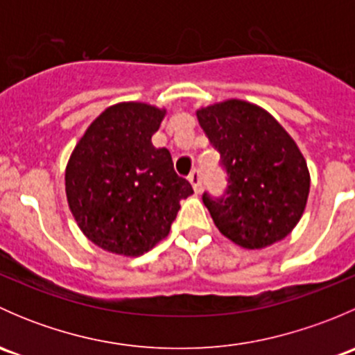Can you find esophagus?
<instances>
[{
  "label": "esophagus",
  "mask_w": 355,
  "mask_h": 355,
  "mask_svg": "<svg viewBox=\"0 0 355 355\" xmlns=\"http://www.w3.org/2000/svg\"><path fill=\"white\" fill-rule=\"evenodd\" d=\"M189 182H191L192 187H194L196 194H199V192L202 191V182H200V171L199 170L191 171V175H189Z\"/></svg>",
  "instance_id": "esophagus-1"
}]
</instances>
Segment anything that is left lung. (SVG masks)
<instances>
[{
	"label": "left lung",
	"instance_id": "obj_1",
	"mask_svg": "<svg viewBox=\"0 0 355 355\" xmlns=\"http://www.w3.org/2000/svg\"><path fill=\"white\" fill-rule=\"evenodd\" d=\"M228 173L227 194L204 206L221 235L244 249H264L295 228L309 198L306 157L266 110L227 99L196 111Z\"/></svg>",
	"mask_w": 355,
	"mask_h": 355
}]
</instances>
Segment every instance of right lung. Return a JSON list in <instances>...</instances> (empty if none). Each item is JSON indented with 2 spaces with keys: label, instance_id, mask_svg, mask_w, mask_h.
Wrapping results in <instances>:
<instances>
[{
  "label": "right lung",
  "instance_id": "add662e5",
  "mask_svg": "<svg viewBox=\"0 0 355 355\" xmlns=\"http://www.w3.org/2000/svg\"><path fill=\"white\" fill-rule=\"evenodd\" d=\"M166 110L116 103L87 127L65 170L68 207L82 234L103 250L137 257L163 241L194 194L151 137Z\"/></svg>",
  "mask_w": 355,
  "mask_h": 355
}]
</instances>
